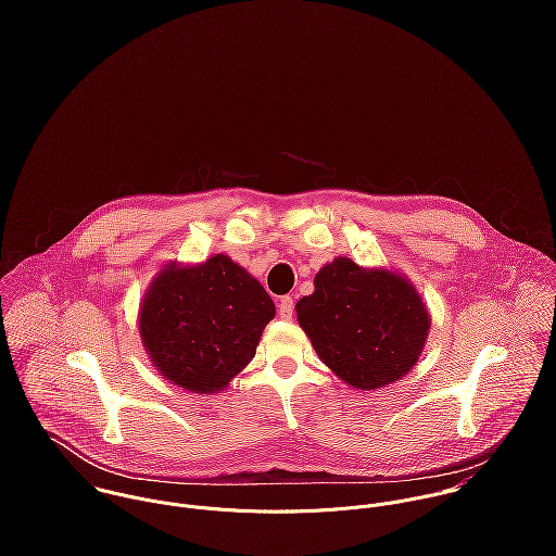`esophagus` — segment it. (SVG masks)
<instances>
[{
  "label": "esophagus",
  "mask_w": 556,
  "mask_h": 556,
  "mask_svg": "<svg viewBox=\"0 0 556 556\" xmlns=\"http://www.w3.org/2000/svg\"><path fill=\"white\" fill-rule=\"evenodd\" d=\"M278 315L285 320H291L293 318V298L285 295L278 300Z\"/></svg>",
  "instance_id": "obj_1"
}]
</instances>
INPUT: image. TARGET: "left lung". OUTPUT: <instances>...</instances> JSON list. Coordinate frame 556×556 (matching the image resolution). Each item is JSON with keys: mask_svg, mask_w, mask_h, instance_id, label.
<instances>
[{"mask_svg": "<svg viewBox=\"0 0 556 556\" xmlns=\"http://www.w3.org/2000/svg\"><path fill=\"white\" fill-rule=\"evenodd\" d=\"M295 311L323 364L366 392L415 366L430 327L426 306L404 278L364 269L346 256L318 271L315 293Z\"/></svg>", "mask_w": 556, "mask_h": 556, "instance_id": "obj_1", "label": "left lung"}]
</instances>
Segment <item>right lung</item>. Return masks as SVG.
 Wrapping results in <instances>:
<instances>
[{
	"label": "right lung",
	"instance_id": "1",
	"mask_svg": "<svg viewBox=\"0 0 556 556\" xmlns=\"http://www.w3.org/2000/svg\"><path fill=\"white\" fill-rule=\"evenodd\" d=\"M276 315L267 291L216 254L197 267L160 271L141 306V338L162 377L194 394H214L254 357Z\"/></svg>",
	"mask_w": 556,
	"mask_h": 556
}]
</instances>
